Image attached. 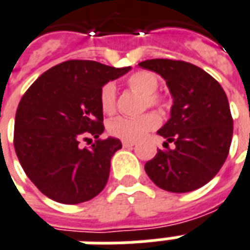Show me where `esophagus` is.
<instances>
[{"instance_id":"obj_1","label":"esophagus","mask_w":250,"mask_h":250,"mask_svg":"<svg viewBox=\"0 0 250 250\" xmlns=\"http://www.w3.org/2000/svg\"><path fill=\"white\" fill-rule=\"evenodd\" d=\"M122 144H123V147L128 148V147H134L135 142H130V140H123V142H122Z\"/></svg>"}]
</instances>
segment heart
<instances>
[{
    "instance_id": "obj_1",
    "label": "heart",
    "mask_w": 250,
    "mask_h": 250,
    "mask_svg": "<svg viewBox=\"0 0 250 250\" xmlns=\"http://www.w3.org/2000/svg\"><path fill=\"white\" fill-rule=\"evenodd\" d=\"M128 87L143 95L142 107L158 106L162 99L155 92L159 87V78L156 74L147 70H140L131 74L127 78ZM101 107L104 114H112L116 106V86L115 83L107 82L103 84L99 94ZM160 120L155 114H144L138 118H116L108 123V132L112 136L122 140H138L148 131L155 130Z\"/></svg>"
}]
</instances>
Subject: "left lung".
Instances as JSON below:
<instances>
[{
	"label": "left lung",
	"instance_id": "8db88e82",
	"mask_svg": "<svg viewBox=\"0 0 250 250\" xmlns=\"http://www.w3.org/2000/svg\"><path fill=\"white\" fill-rule=\"evenodd\" d=\"M139 66L159 74L173 99L171 118L158 134L175 147L159 149L144 169L164 191H195L216 176L228 156L233 120L227 94L213 77L188 62L147 59Z\"/></svg>",
	"mask_w": 250,
	"mask_h": 250
}]
</instances>
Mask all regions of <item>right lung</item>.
I'll use <instances>...</instances> for the list:
<instances>
[{
    "instance_id": "obj_1",
    "label": "right lung",
    "mask_w": 250,
    "mask_h": 250,
    "mask_svg": "<svg viewBox=\"0 0 250 250\" xmlns=\"http://www.w3.org/2000/svg\"><path fill=\"white\" fill-rule=\"evenodd\" d=\"M95 61H66L47 70L22 97L16 112L14 148L23 171L49 199L79 204L99 195L111 158L122 143L99 140L104 131L99 94L103 84L128 73ZM97 139L90 149L79 143Z\"/></svg>"
}]
</instances>
